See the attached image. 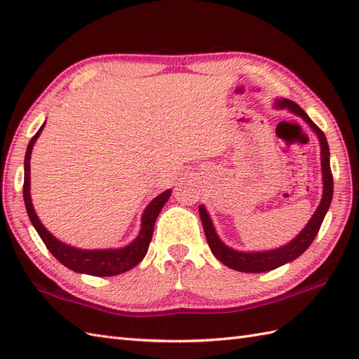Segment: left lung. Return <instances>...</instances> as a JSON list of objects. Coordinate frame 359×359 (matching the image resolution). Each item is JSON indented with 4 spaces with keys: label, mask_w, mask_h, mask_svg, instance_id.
<instances>
[{
    "label": "left lung",
    "mask_w": 359,
    "mask_h": 359,
    "mask_svg": "<svg viewBox=\"0 0 359 359\" xmlns=\"http://www.w3.org/2000/svg\"><path fill=\"white\" fill-rule=\"evenodd\" d=\"M274 108L276 109H287L292 114H296L297 117H301L306 123L313 129L315 134L319 139V144H321V171H323V197L321 202H319L315 215L311 216L306 228H302V231L296 236L293 241H290L285 245L273 250H265V251H239L231 247L225 245L222 239L219 238L216 233V228L212 225V220L208 215L207 208L201 205L199 207V215L203 225L205 236H207L208 245L211 253L215 255L220 262L224 265L230 266L233 270H238L242 273H264L278 269V266L288 264L294 261L296 257H299L304 251H306L311 242L315 241L316 234L321 228L323 220L327 215V211L330 208L332 197H333V177H332V170H330V149L329 143L324 133L319 129L311 118L304 112L299 104H296L292 100H287V98H279V100L274 102Z\"/></svg>",
    "instance_id": "obj_1"
}]
</instances>
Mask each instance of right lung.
<instances>
[{
  "instance_id": "right-lung-1",
  "label": "right lung",
  "mask_w": 359,
  "mask_h": 359,
  "mask_svg": "<svg viewBox=\"0 0 359 359\" xmlns=\"http://www.w3.org/2000/svg\"><path fill=\"white\" fill-rule=\"evenodd\" d=\"M43 126L38 129L36 134L30 139L26 157H25V185H22V197H25V205L27 210V216L32 222L36 233L40 234L41 241L48 250L57 257L58 262H62L67 269L77 273L90 274V276H116L128 270L134 269L142 259L147 256L149 242L154 231V224L162 211L163 205L168 202L171 196V189H166L162 194H158L156 199H152L151 203L144 208L142 215V228L139 236L128 245L121 248H104V250H81L67 245V243L58 241L55 236L50 234L46 226L40 222L36 212L34 210L32 199H30V154H32L34 144L38 137H40Z\"/></svg>"
}]
</instances>
